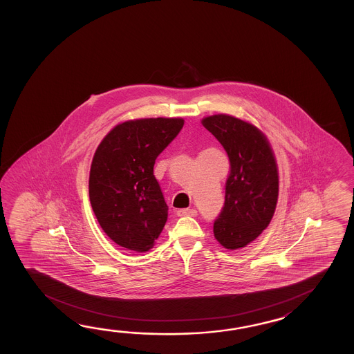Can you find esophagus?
Listing matches in <instances>:
<instances>
[{
    "instance_id": "1",
    "label": "esophagus",
    "mask_w": 354,
    "mask_h": 354,
    "mask_svg": "<svg viewBox=\"0 0 354 354\" xmlns=\"http://www.w3.org/2000/svg\"><path fill=\"white\" fill-rule=\"evenodd\" d=\"M178 216H196L197 210L196 209H180L177 211Z\"/></svg>"
}]
</instances>
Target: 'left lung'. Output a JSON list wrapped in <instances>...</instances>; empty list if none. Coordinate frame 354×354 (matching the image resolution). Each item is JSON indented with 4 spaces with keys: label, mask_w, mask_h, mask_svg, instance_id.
I'll use <instances>...</instances> for the list:
<instances>
[{
    "label": "left lung",
    "mask_w": 354,
    "mask_h": 354,
    "mask_svg": "<svg viewBox=\"0 0 354 354\" xmlns=\"http://www.w3.org/2000/svg\"><path fill=\"white\" fill-rule=\"evenodd\" d=\"M205 128L224 147L230 174L225 203L214 223L215 239L226 249L244 248L270 225L279 198V168L259 129L232 115L203 118Z\"/></svg>",
    "instance_id": "obj_1"
}]
</instances>
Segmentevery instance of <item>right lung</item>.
<instances>
[{"mask_svg":"<svg viewBox=\"0 0 354 354\" xmlns=\"http://www.w3.org/2000/svg\"><path fill=\"white\" fill-rule=\"evenodd\" d=\"M183 124L180 118L125 121L98 144L91 163V206L106 235L122 248L148 252L166 225L168 206L153 167Z\"/></svg>","mask_w":354,"mask_h":354,"instance_id":"add662e5","label":"right lung"}]
</instances>
